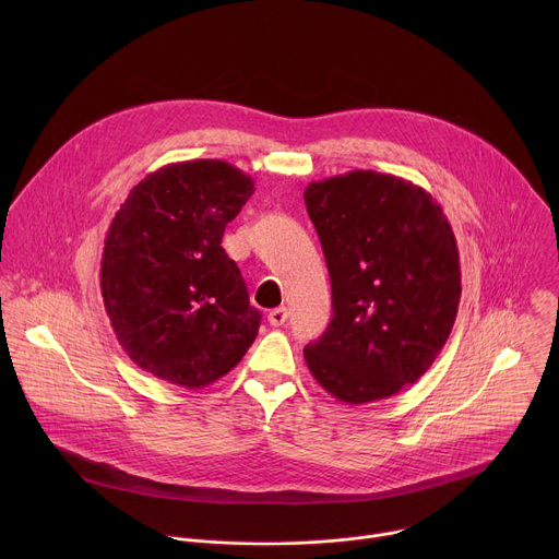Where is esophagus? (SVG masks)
I'll return each mask as SVG.
<instances>
[{
	"mask_svg": "<svg viewBox=\"0 0 559 559\" xmlns=\"http://www.w3.org/2000/svg\"><path fill=\"white\" fill-rule=\"evenodd\" d=\"M285 321H287V307H276L267 313V323L272 328H281Z\"/></svg>",
	"mask_w": 559,
	"mask_h": 559,
	"instance_id": "34e87169",
	"label": "esophagus"
}]
</instances>
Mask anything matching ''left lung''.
<instances>
[{
  "instance_id": "left-lung-1",
  "label": "left lung",
  "mask_w": 559,
  "mask_h": 559,
  "mask_svg": "<svg viewBox=\"0 0 559 559\" xmlns=\"http://www.w3.org/2000/svg\"><path fill=\"white\" fill-rule=\"evenodd\" d=\"M307 214L321 238L334 318L305 347L330 395L365 405L420 380L442 352L460 305V254L440 203L373 170L311 181Z\"/></svg>"
}]
</instances>
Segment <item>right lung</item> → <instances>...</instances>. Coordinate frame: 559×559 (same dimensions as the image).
Returning a JSON list of instances; mask_svg holds the SVG:
<instances>
[{
  "instance_id": "add662e5",
  "label": "right lung",
  "mask_w": 559,
  "mask_h": 559,
  "mask_svg": "<svg viewBox=\"0 0 559 559\" xmlns=\"http://www.w3.org/2000/svg\"><path fill=\"white\" fill-rule=\"evenodd\" d=\"M254 181L218 158L143 177L115 214L102 296L119 345L143 371L201 389L234 369L261 325L246 281L221 248Z\"/></svg>"
}]
</instances>
